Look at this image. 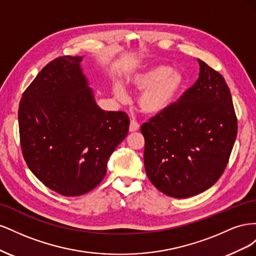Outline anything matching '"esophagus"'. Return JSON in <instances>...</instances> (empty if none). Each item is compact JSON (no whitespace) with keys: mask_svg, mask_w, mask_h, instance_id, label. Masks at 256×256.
Returning a JSON list of instances; mask_svg holds the SVG:
<instances>
[{"mask_svg":"<svg viewBox=\"0 0 256 256\" xmlns=\"http://www.w3.org/2000/svg\"><path fill=\"white\" fill-rule=\"evenodd\" d=\"M140 129V125H138V122H136L134 120H130V125H129V131L130 132H136Z\"/></svg>","mask_w":256,"mask_h":256,"instance_id":"esophagus-1","label":"esophagus"}]
</instances>
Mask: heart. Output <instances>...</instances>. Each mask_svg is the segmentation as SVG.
<instances>
[{
  "label": "heart",
  "mask_w": 256,
  "mask_h": 256,
  "mask_svg": "<svg viewBox=\"0 0 256 256\" xmlns=\"http://www.w3.org/2000/svg\"><path fill=\"white\" fill-rule=\"evenodd\" d=\"M129 83L132 88L143 90L138 97L141 110L148 114H157L174 102L184 88V80L180 72L161 65L134 74ZM115 95L120 99L126 98V92L122 86L115 88Z\"/></svg>",
  "instance_id": "obj_1"
}]
</instances>
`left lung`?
Listing matches in <instances>:
<instances>
[{
	"mask_svg": "<svg viewBox=\"0 0 256 256\" xmlns=\"http://www.w3.org/2000/svg\"><path fill=\"white\" fill-rule=\"evenodd\" d=\"M196 82L141 126L152 184L175 198L210 188L226 170L237 136L233 100L223 76L198 60Z\"/></svg>",
	"mask_w": 256,
	"mask_h": 256,
	"instance_id": "left-lung-1",
	"label": "left lung"
}]
</instances>
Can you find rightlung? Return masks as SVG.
<instances>
[{
    "label": "right lung",
    "instance_id": "obj_1",
    "mask_svg": "<svg viewBox=\"0 0 256 256\" xmlns=\"http://www.w3.org/2000/svg\"><path fill=\"white\" fill-rule=\"evenodd\" d=\"M82 56L54 58L22 94L18 120L23 158L46 187L78 196L100 184L106 162L128 134L125 112L96 104Z\"/></svg>",
    "mask_w": 256,
    "mask_h": 256
}]
</instances>
